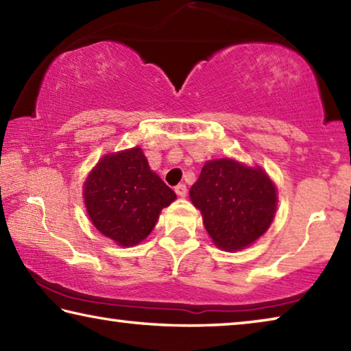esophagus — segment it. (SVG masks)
<instances>
[{"label": "esophagus", "instance_id": "obj_1", "mask_svg": "<svg viewBox=\"0 0 351 351\" xmlns=\"http://www.w3.org/2000/svg\"><path fill=\"white\" fill-rule=\"evenodd\" d=\"M175 192H176L178 197H181V198L186 197V195H187V187H186V184H178V186L175 187Z\"/></svg>", "mask_w": 351, "mask_h": 351}]
</instances>
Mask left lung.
<instances>
[{"label": "left lung", "mask_w": 351, "mask_h": 351, "mask_svg": "<svg viewBox=\"0 0 351 351\" xmlns=\"http://www.w3.org/2000/svg\"><path fill=\"white\" fill-rule=\"evenodd\" d=\"M190 199L203 213L213 243L224 251H239L263 235L277 206L269 176L232 159L206 162L190 187Z\"/></svg>", "instance_id": "left-lung-1"}]
</instances>
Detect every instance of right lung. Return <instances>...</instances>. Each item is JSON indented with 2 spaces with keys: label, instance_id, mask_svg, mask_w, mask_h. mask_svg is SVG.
Wrapping results in <instances>:
<instances>
[{
  "label": "right lung",
  "instance_id": "1",
  "mask_svg": "<svg viewBox=\"0 0 351 351\" xmlns=\"http://www.w3.org/2000/svg\"><path fill=\"white\" fill-rule=\"evenodd\" d=\"M88 215L105 237L134 246L152 232L176 195L148 167L139 147L106 154L83 187Z\"/></svg>",
  "mask_w": 351,
  "mask_h": 351
}]
</instances>
